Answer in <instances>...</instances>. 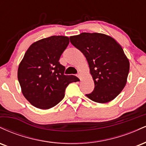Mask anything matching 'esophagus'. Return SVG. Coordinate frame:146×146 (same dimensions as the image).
I'll list each match as a JSON object with an SVG mask.
<instances>
[{"mask_svg":"<svg viewBox=\"0 0 146 146\" xmlns=\"http://www.w3.org/2000/svg\"><path fill=\"white\" fill-rule=\"evenodd\" d=\"M77 76H78V78H80V77H81V74H80V73H78V74H77Z\"/></svg>","mask_w":146,"mask_h":146,"instance_id":"1","label":"esophagus"}]
</instances>
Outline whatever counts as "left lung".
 Masks as SVG:
<instances>
[{
  "label": "left lung",
  "mask_w": 146,
  "mask_h": 146,
  "mask_svg": "<svg viewBox=\"0 0 146 146\" xmlns=\"http://www.w3.org/2000/svg\"><path fill=\"white\" fill-rule=\"evenodd\" d=\"M71 43L86 57L95 83L92 101L107 103L121 93L126 84L130 63L123 48L110 36L82 33L70 37Z\"/></svg>",
  "instance_id": "8db88e82"
}]
</instances>
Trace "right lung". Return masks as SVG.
Returning a JSON list of instances; mask_svg holds the SVG:
<instances>
[{
    "mask_svg": "<svg viewBox=\"0 0 146 146\" xmlns=\"http://www.w3.org/2000/svg\"><path fill=\"white\" fill-rule=\"evenodd\" d=\"M69 44L66 36H53L33 43L25 53L18 70L22 92L31 105L48 109L64 97L71 82L79 81L75 75H64L60 56Z\"/></svg>",
    "mask_w": 146,
    "mask_h": 146,
    "instance_id": "add662e5",
    "label": "right lung"
}]
</instances>
